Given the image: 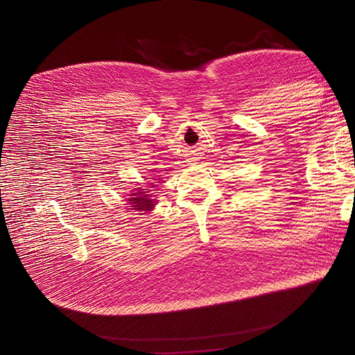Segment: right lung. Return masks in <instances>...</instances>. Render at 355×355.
Instances as JSON below:
<instances>
[{"instance_id":"obj_1","label":"right lung","mask_w":355,"mask_h":355,"mask_svg":"<svg viewBox=\"0 0 355 355\" xmlns=\"http://www.w3.org/2000/svg\"><path fill=\"white\" fill-rule=\"evenodd\" d=\"M129 196L130 198H128V201L132 202V207L137 211H148L154 207V200H151L150 194H147V191H143L141 189H136L135 193Z\"/></svg>"}]
</instances>
